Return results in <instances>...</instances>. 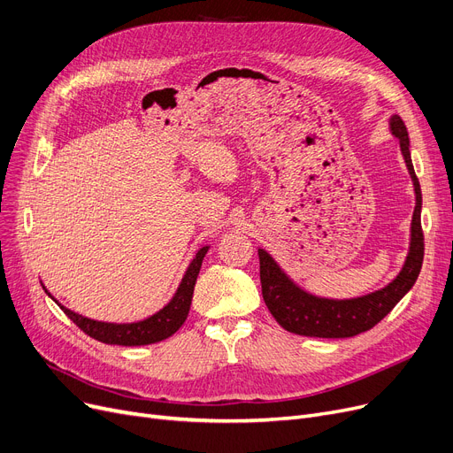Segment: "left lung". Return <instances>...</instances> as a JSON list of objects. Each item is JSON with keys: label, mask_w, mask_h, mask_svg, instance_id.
<instances>
[{"label": "left lung", "mask_w": 453, "mask_h": 453, "mask_svg": "<svg viewBox=\"0 0 453 453\" xmlns=\"http://www.w3.org/2000/svg\"><path fill=\"white\" fill-rule=\"evenodd\" d=\"M389 131L398 140L403 162L415 188V210L409 230V250L400 273L389 284L352 298L320 296L300 284L278 265L274 257L265 250L257 249L260 256V280L262 295L269 311L278 325L291 334L306 337L342 339L367 332L389 313L403 295L417 282L424 260V235L420 226L422 191L415 175L411 153H409V136L403 121L398 114L389 118Z\"/></svg>", "instance_id": "left-lung-1"}]
</instances>
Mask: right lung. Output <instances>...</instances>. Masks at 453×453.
Returning a JSON list of instances; mask_svg holds the SVG:
<instances>
[{
	"mask_svg": "<svg viewBox=\"0 0 453 453\" xmlns=\"http://www.w3.org/2000/svg\"><path fill=\"white\" fill-rule=\"evenodd\" d=\"M208 249L210 245H204L196 252V256H193V260L184 271L180 284L175 295L171 296L169 303L157 313L136 322H123V325H119V322H104V320H94L88 317H82L68 310L66 306L58 304L44 284H42V288H44V291L55 300V303L60 306V310L66 313L86 335H90L106 344H121V347H142V344H153L171 337L184 325L191 306L193 288H196L197 276Z\"/></svg>",
	"mask_w": 453,
	"mask_h": 453,
	"instance_id": "add662e5",
	"label": "right lung"
}]
</instances>
